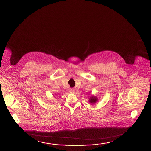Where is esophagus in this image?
I'll return each instance as SVG.
<instances>
[{"label":"esophagus","instance_id":"1","mask_svg":"<svg viewBox=\"0 0 151 151\" xmlns=\"http://www.w3.org/2000/svg\"><path fill=\"white\" fill-rule=\"evenodd\" d=\"M70 92H74V90H70Z\"/></svg>","mask_w":151,"mask_h":151}]
</instances>
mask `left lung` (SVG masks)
<instances>
[{
    "instance_id": "left-lung-1",
    "label": "left lung",
    "mask_w": 151,
    "mask_h": 151,
    "mask_svg": "<svg viewBox=\"0 0 151 151\" xmlns=\"http://www.w3.org/2000/svg\"><path fill=\"white\" fill-rule=\"evenodd\" d=\"M97 101H98V99H97V97H96L95 96H92L89 98V102L90 103L94 104V103H95L97 102Z\"/></svg>"
}]
</instances>
